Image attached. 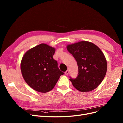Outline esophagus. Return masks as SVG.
<instances>
[{"label": "esophagus", "mask_w": 123, "mask_h": 123, "mask_svg": "<svg viewBox=\"0 0 123 123\" xmlns=\"http://www.w3.org/2000/svg\"><path fill=\"white\" fill-rule=\"evenodd\" d=\"M68 74H69V71L68 70H67L65 72V74H66V75H67Z\"/></svg>", "instance_id": "obj_1"}]
</instances>
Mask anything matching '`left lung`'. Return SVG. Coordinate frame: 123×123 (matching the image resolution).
<instances>
[{
    "mask_svg": "<svg viewBox=\"0 0 123 123\" xmlns=\"http://www.w3.org/2000/svg\"><path fill=\"white\" fill-rule=\"evenodd\" d=\"M67 48L75 59L79 68L77 77H70L74 87L80 92L91 91L97 88L107 72V61L102 51L87 41L69 44Z\"/></svg>",
    "mask_w": 123,
    "mask_h": 123,
    "instance_id": "1",
    "label": "left lung"
}]
</instances>
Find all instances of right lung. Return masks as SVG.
<instances>
[{"label":"right lung","mask_w":123,"mask_h":123,"mask_svg":"<svg viewBox=\"0 0 123 123\" xmlns=\"http://www.w3.org/2000/svg\"><path fill=\"white\" fill-rule=\"evenodd\" d=\"M55 51V48L41 43L28 50L22 58V75L29 86L36 91H51L64 74L53 58Z\"/></svg>","instance_id":"obj_1"}]
</instances>
